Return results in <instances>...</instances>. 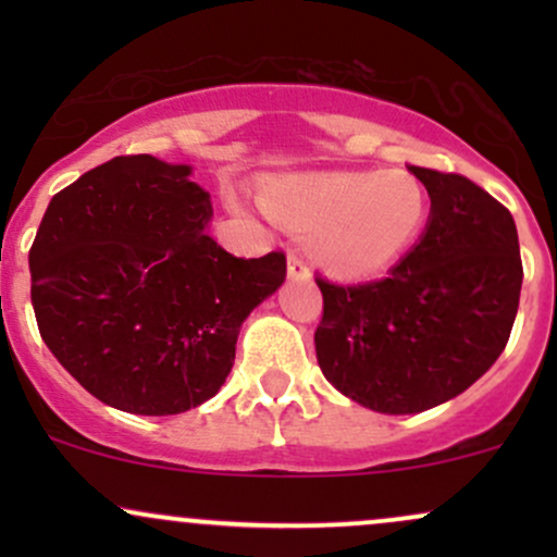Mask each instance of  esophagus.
<instances>
[{
    "label": "esophagus",
    "instance_id": "34e87169",
    "mask_svg": "<svg viewBox=\"0 0 557 557\" xmlns=\"http://www.w3.org/2000/svg\"><path fill=\"white\" fill-rule=\"evenodd\" d=\"M287 277L290 280H309L311 277L309 264H306L300 257H296V253H290V257H287Z\"/></svg>",
    "mask_w": 557,
    "mask_h": 557
}]
</instances>
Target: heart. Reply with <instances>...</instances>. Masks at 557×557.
<instances>
[{
  "label": "heart",
  "mask_w": 557,
  "mask_h": 557,
  "mask_svg": "<svg viewBox=\"0 0 557 557\" xmlns=\"http://www.w3.org/2000/svg\"><path fill=\"white\" fill-rule=\"evenodd\" d=\"M264 207L306 235L311 257L343 277L389 270L421 238L430 196L406 170L285 177L264 188Z\"/></svg>",
  "instance_id": "heart-1"
}]
</instances>
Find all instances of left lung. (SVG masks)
Segmentation results:
<instances>
[{"label": "left lung", "instance_id": "1", "mask_svg": "<svg viewBox=\"0 0 557 557\" xmlns=\"http://www.w3.org/2000/svg\"><path fill=\"white\" fill-rule=\"evenodd\" d=\"M432 198L417 246L372 283H330L314 332L322 374L380 413L456 398L503 354L521 296L519 233L508 209L456 172L408 168Z\"/></svg>", "mask_w": 557, "mask_h": 557}]
</instances>
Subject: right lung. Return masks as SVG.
<instances>
[{"mask_svg": "<svg viewBox=\"0 0 557 557\" xmlns=\"http://www.w3.org/2000/svg\"><path fill=\"white\" fill-rule=\"evenodd\" d=\"M188 164L114 157L49 201L30 304L54 359L94 398L170 417L214 398L240 324L285 280V253L238 259L207 235Z\"/></svg>", "mask_w": 557, "mask_h": 557, "instance_id": "obj_1", "label": "right lung"}]
</instances>
